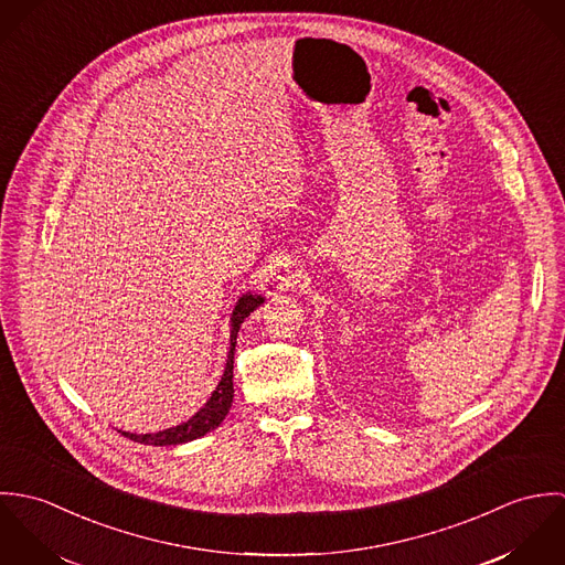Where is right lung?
Here are the masks:
<instances>
[{"instance_id": "add662e5", "label": "right lung", "mask_w": 565, "mask_h": 565, "mask_svg": "<svg viewBox=\"0 0 565 565\" xmlns=\"http://www.w3.org/2000/svg\"><path fill=\"white\" fill-rule=\"evenodd\" d=\"M263 305L260 296H252L245 294L242 300L237 302L235 311H233V330H231V352H228V361H226V370L224 376L217 385V390L213 392V396L209 398V403L204 404L191 419H186L184 424H178L173 428H167L161 433H148V435H135V433H121L124 437L139 441V444H148V446H175V444H184L198 437H204L206 433L215 430L224 417L231 411L233 396H235V387H233V363H235V345H237V334L239 328L245 322V318L258 309Z\"/></svg>"}]
</instances>
